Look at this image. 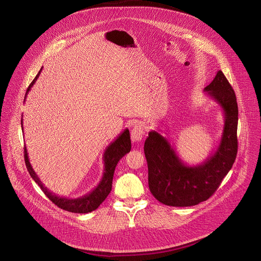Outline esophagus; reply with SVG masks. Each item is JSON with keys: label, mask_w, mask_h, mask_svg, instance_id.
<instances>
[{"label": "esophagus", "mask_w": 261, "mask_h": 261, "mask_svg": "<svg viewBox=\"0 0 261 261\" xmlns=\"http://www.w3.org/2000/svg\"><path fill=\"white\" fill-rule=\"evenodd\" d=\"M144 135V129L142 125L135 124L133 129L131 130V139L133 142H140Z\"/></svg>", "instance_id": "1"}]
</instances>
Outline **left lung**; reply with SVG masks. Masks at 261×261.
I'll return each mask as SVG.
<instances>
[{
	"mask_svg": "<svg viewBox=\"0 0 261 261\" xmlns=\"http://www.w3.org/2000/svg\"><path fill=\"white\" fill-rule=\"evenodd\" d=\"M204 92L224 113L220 143L204 162L196 166L184 163L169 141L157 131L148 132L145 139L148 188L154 197L165 205L192 206L207 200L236 161L239 109L234 91L220 70Z\"/></svg>",
	"mask_w": 261,
	"mask_h": 261,
	"instance_id": "obj_1",
	"label": "left lung"
}]
</instances>
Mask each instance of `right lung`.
Here are the masks:
<instances>
[{
	"label": "right lung",
	"mask_w": 261,
	"mask_h": 261,
	"mask_svg": "<svg viewBox=\"0 0 261 261\" xmlns=\"http://www.w3.org/2000/svg\"><path fill=\"white\" fill-rule=\"evenodd\" d=\"M42 70V68H41ZM41 70L37 74L35 80L31 83L27 90V94L35 84L36 80L38 79L39 74L41 73ZM27 97V95H25ZM24 97V100H25ZM21 129H22V120H21ZM131 150V139H130V132L128 129H125L116 140L111 142L106 148L103 155V161H104V171L103 176L98 184L97 187L90 192L89 194L80 197V198H66L61 197L53 192H50L45 186L41 182L38 175L36 174L33 167L31 166V163L29 161V156L27 152V147L24 146V162L28 168V171L32 178L38 184L41 190L44 192V194L60 208L71 212V213H76V214H87L90 212L95 211L98 208V206L105 200V198L108 196V194L111 191V187H113V178L116 166L118 162Z\"/></svg>",
	"instance_id": "right-lung-1"
}]
</instances>
